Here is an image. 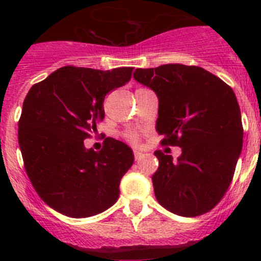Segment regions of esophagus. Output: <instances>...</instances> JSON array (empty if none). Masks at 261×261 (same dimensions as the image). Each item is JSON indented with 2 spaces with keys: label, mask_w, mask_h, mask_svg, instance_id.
Returning a JSON list of instances; mask_svg holds the SVG:
<instances>
[{
  "label": "esophagus",
  "mask_w": 261,
  "mask_h": 261,
  "mask_svg": "<svg viewBox=\"0 0 261 261\" xmlns=\"http://www.w3.org/2000/svg\"><path fill=\"white\" fill-rule=\"evenodd\" d=\"M144 155H145V154L141 153V151H137V150L135 151V159H136V161H141V159L144 158Z\"/></svg>",
  "instance_id": "34e87169"
}]
</instances>
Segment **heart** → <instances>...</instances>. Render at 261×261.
<instances>
[{
    "mask_svg": "<svg viewBox=\"0 0 261 261\" xmlns=\"http://www.w3.org/2000/svg\"><path fill=\"white\" fill-rule=\"evenodd\" d=\"M125 137H126V140H128V141H130V142L137 141V135H136L135 132H128L125 135Z\"/></svg>",
    "mask_w": 261,
    "mask_h": 261,
    "instance_id": "obj_1",
    "label": "heart"
}]
</instances>
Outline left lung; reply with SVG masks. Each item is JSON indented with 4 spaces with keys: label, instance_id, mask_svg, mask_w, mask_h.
Returning <instances> with one entry per match:
<instances>
[{
    "label": "left lung",
    "instance_id": "8db88e82",
    "mask_svg": "<svg viewBox=\"0 0 261 261\" xmlns=\"http://www.w3.org/2000/svg\"><path fill=\"white\" fill-rule=\"evenodd\" d=\"M133 78L158 96L155 129L162 144L181 147L176 161L154 153L159 161L151 176L156 200L177 216L206 213L229 188L243 145L234 91L208 70L181 64L136 69Z\"/></svg>",
    "mask_w": 261,
    "mask_h": 261
}]
</instances>
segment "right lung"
I'll return each instance as SVG.
<instances>
[{"label": "right lung", "instance_id": "obj_1", "mask_svg": "<svg viewBox=\"0 0 261 261\" xmlns=\"http://www.w3.org/2000/svg\"><path fill=\"white\" fill-rule=\"evenodd\" d=\"M132 70L64 66L34 85L23 102L18 141L24 168L40 199L64 216H95L119 199L132 149L108 137L94 151L84 140L105 119L106 95L124 86Z\"/></svg>", "mask_w": 261, "mask_h": 261}]
</instances>
